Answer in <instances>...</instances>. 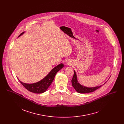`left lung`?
I'll use <instances>...</instances> for the list:
<instances>
[{"instance_id":"8db88e82","label":"left lung","mask_w":124,"mask_h":124,"mask_svg":"<svg viewBox=\"0 0 124 124\" xmlns=\"http://www.w3.org/2000/svg\"><path fill=\"white\" fill-rule=\"evenodd\" d=\"M71 84H72V85L73 87V88L75 89V90L78 93H82L93 92L95 90H96V89L100 88L102 85H100L99 86L89 88V87H85L84 86L81 85L77 81L76 74V72L74 70L73 76L72 79L71 80ZM105 84H106V83Z\"/></svg>"}]
</instances>
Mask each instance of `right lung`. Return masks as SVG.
Segmentation results:
<instances>
[{
	"label": "right lung",
	"instance_id": "right-lung-1",
	"mask_svg": "<svg viewBox=\"0 0 124 124\" xmlns=\"http://www.w3.org/2000/svg\"><path fill=\"white\" fill-rule=\"evenodd\" d=\"M23 33L24 32H22L18 36V37L22 35ZM63 67V64L62 63L60 64L54 68L50 71V72L42 80L34 84H25L21 82L18 79V80L21 84L28 91L34 93H44L47 90V89L48 88V87L52 83L57 72L62 68Z\"/></svg>",
	"mask_w": 124,
	"mask_h": 124
}]
</instances>
